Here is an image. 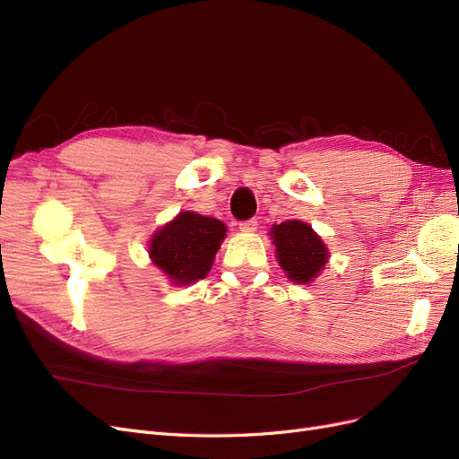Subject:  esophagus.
Segmentation results:
<instances>
[{
  "label": "esophagus",
  "mask_w": 459,
  "mask_h": 459,
  "mask_svg": "<svg viewBox=\"0 0 459 459\" xmlns=\"http://www.w3.org/2000/svg\"><path fill=\"white\" fill-rule=\"evenodd\" d=\"M256 228H258V220L256 218H251V220H245V221H241L239 224V230L241 231H256Z\"/></svg>",
  "instance_id": "obj_1"
}]
</instances>
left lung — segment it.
<instances>
[{
	"label": "left lung",
	"mask_w": 459,
	"mask_h": 459,
	"mask_svg": "<svg viewBox=\"0 0 459 459\" xmlns=\"http://www.w3.org/2000/svg\"><path fill=\"white\" fill-rule=\"evenodd\" d=\"M275 256L290 281L310 283L324 270L329 258L325 243L300 220L281 221L270 230Z\"/></svg>",
	"instance_id": "left-lung-1"
}]
</instances>
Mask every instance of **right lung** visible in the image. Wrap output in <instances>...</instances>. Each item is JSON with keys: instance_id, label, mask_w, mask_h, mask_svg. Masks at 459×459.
<instances>
[{"instance_id": "right-lung-1", "label": "right lung", "mask_w": 459, "mask_h": 459, "mask_svg": "<svg viewBox=\"0 0 459 459\" xmlns=\"http://www.w3.org/2000/svg\"><path fill=\"white\" fill-rule=\"evenodd\" d=\"M228 228L220 220L197 212H179L162 226L149 243V256L176 285L203 280L226 238Z\"/></svg>"}]
</instances>
